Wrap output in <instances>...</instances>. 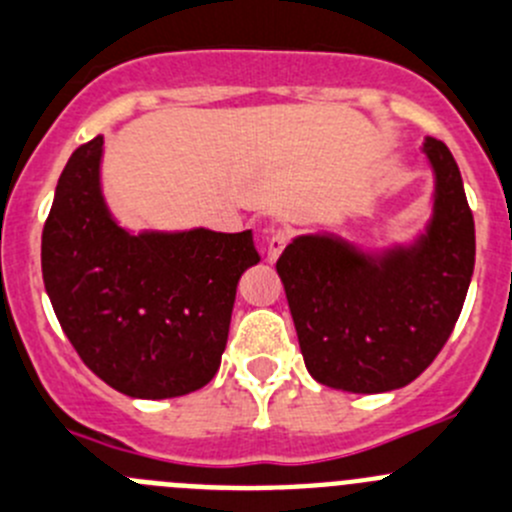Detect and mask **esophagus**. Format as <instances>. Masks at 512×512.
Returning <instances> with one entry per match:
<instances>
[{
  "mask_svg": "<svg viewBox=\"0 0 512 512\" xmlns=\"http://www.w3.org/2000/svg\"><path fill=\"white\" fill-rule=\"evenodd\" d=\"M289 238H291L289 231H274L269 238H266V259H269L271 264L279 259L281 251H284L286 243H289Z\"/></svg>",
  "mask_w": 512,
  "mask_h": 512,
  "instance_id": "obj_1",
  "label": "esophagus"
}]
</instances>
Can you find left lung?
<instances>
[{
	"label": "left lung",
	"instance_id": "8db88e82",
	"mask_svg": "<svg viewBox=\"0 0 512 512\" xmlns=\"http://www.w3.org/2000/svg\"><path fill=\"white\" fill-rule=\"evenodd\" d=\"M432 218L410 246L367 253L334 233L296 236L276 261L304 364L354 394L420 377L450 339L475 269V221L442 140L425 138Z\"/></svg>",
	"mask_w": 512,
	"mask_h": 512
}]
</instances>
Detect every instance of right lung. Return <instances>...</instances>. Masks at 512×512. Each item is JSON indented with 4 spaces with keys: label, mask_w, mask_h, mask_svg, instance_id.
<instances>
[{
    "label": "right lung",
    "mask_w": 512,
    "mask_h": 512,
    "mask_svg": "<svg viewBox=\"0 0 512 512\" xmlns=\"http://www.w3.org/2000/svg\"><path fill=\"white\" fill-rule=\"evenodd\" d=\"M102 135L67 160L42 231V279L62 332L105 384L138 399L206 387L221 367L253 233L120 226L100 183Z\"/></svg>",
    "instance_id": "right-lung-1"
}]
</instances>
